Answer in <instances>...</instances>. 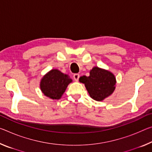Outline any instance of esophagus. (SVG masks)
I'll use <instances>...</instances> for the list:
<instances>
[{
	"label": "esophagus",
	"mask_w": 152,
	"mask_h": 152,
	"mask_svg": "<svg viewBox=\"0 0 152 152\" xmlns=\"http://www.w3.org/2000/svg\"><path fill=\"white\" fill-rule=\"evenodd\" d=\"M73 78H74V80L75 81H78L79 78H80V75H79L78 74H74Z\"/></svg>",
	"instance_id": "34e87169"
}]
</instances>
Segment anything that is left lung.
<instances>
[{"label":"left lung","mask_w":152,"mask_h":152,"mask_svg":"<svg viewBox=\"0 0 152 152\" xmlns=\"http://www.w3.org/2000/svg\"><path fill=\"white\" fill-rule=\"evenodd\" d=\"M79 81L85 84L91 97L99 102L110 96L115 89L114 74L97 67L91 69L90 76H81Z\"/></svg>","instance_id":"1"}]
</instances>
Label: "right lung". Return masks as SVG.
<instances>
[{
	"label": "right lung",
	"instance_id": "1",
	"mask_svg": "<svg viewBox=\"0 0 152 152\" xmlns=\"http://www.w3.org/2000/svg\"><path fill=\"white\" fill-rule=\"evenodd\" d=\"M72 82L69 75L57 69H52L43 77L40 88L45 95L53 99H59Z\"/></svg>",
	"mask_w": 152,
	"mask_h": 152
}]
</instances>
